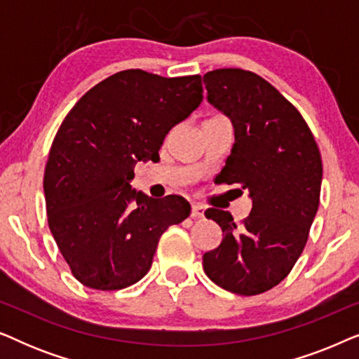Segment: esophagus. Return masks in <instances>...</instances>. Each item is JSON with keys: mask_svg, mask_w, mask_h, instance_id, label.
Returning <instances> with one entry per match:
<instances>
[{"mask_svg": "<svg viewBox=\"0 0 359 359\" xmlns=\"http://www.w3.org/2000/svg\"><path fill=\"white\" fill-rule=\"evenodd\" d=\"M191 217H193V219L204 217V208H203V205L193 204V208H191Z\"/></svg>", "mask_w": 359, "mask_h": 359, "instance_id": "34e87169", "label": "esophagus"}]
</instances>
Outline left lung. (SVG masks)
Wrapping results in <instances>:
<instances>
[{
    "label": "left lung",
    "mask_w": 359,
    "mask_h": 359,
    "mask_svg": "<svg viewBox=\"0 0 359 359\" xmlns=\"http://www.w3.org/2000/svg\"><path fill=\"white\" fill-rule=\"evenodd\" d=\"M204 85L235 132L215 181L240 184L253 205L238 225L227 210H205L224 238L204 253L203 266L225 291L257 296L278 286L306 247L320 201V151L301 112L257 73L219 68Z\"/></svg>",
    "instance_id": "obj_1"
}]
</instances>
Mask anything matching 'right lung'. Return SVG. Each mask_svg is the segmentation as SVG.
I'll return each instance as SVG.
<instances>
[{"instance_id":"1","label":"right lung","mask_w":359,"mask_h":359,"mask_svg":"<svg viewBox=\"0 0 359 359\" xmlns=\"http://www.w3.org/2000/svg\"><path fill=\"white\" fill-rule=\"evenodd\" d=\"M203 101L199 75L124 70L93 86L52 142L43 173L48 227L78 281L97 291L149 273L161 233L188 217L181 196L132 189L137 161H156L165 137Z\"/></svg>"}]
</instances>
